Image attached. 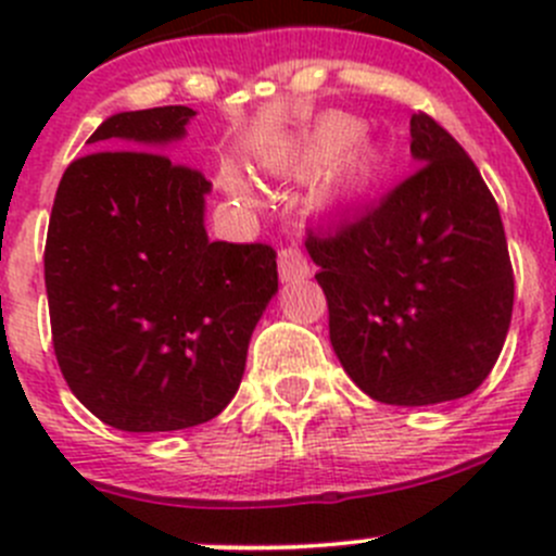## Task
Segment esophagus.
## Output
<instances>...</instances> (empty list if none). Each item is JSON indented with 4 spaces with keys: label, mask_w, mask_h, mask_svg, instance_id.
Masks as SVG:
<instances>
[{
    "label": "esophagus",
    "mask_w": 556,
    "mask_h": 556,
    "mask_svg": "<svg viewBox=\"0 0 556 556\" xmlns=\"http://www.w3.org/2000/svg\"><path fill=\"white\" fill-rule=\"evenodd\" d=\"M309 274V261H306V255L299 247H285V250L279 252V279H282L285 285L301 282V279H306Z\"/></svg>",
    "instance_id": "esophagus-1"
}]
</instances>
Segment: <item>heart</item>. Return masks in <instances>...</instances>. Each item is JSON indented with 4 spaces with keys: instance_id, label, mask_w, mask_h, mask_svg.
<instances>
[{
    "instance_id": "b5f03b06",
    "label": "heart",
    "mask_w": 556,
    "mask_h": 556,
    "mask_svg": "<svg viewBox=\"0 0 556 556\" xmlns=\"http://www.w3.org/2000/svg\"><path fill=\"white\" fill-rule=\"evenodd\" d=\"M361 139L363 123L357 117L344 115V112H328L285 153L279 166L299 177H309L341 159L325 188V199L333 206H350L371 190L379 174V155ZM226 185L237 195L250 193V185L233 169L226 172Z\"/></svg>"
}]
</instances>
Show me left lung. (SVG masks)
Here are the masks:
<instances>
[{"label": "left lung", "instance_id": "obj_1", "mask_svg": "<svg viewBox=\"0 0 556 556\" xmlns=\"http://www.w3.org/2000/svg\"><path fill=\"white\" fill-rule=\"evenodd\" d=\"M419 169L306 250L350 379L390 406L470 395L495 366L514 309L501 210L457 139L412 115Z\"/></svg>", "mask_w": 556, "mask_h": 556}]
</instances>
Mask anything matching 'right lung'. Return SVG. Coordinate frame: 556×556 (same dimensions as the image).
<instances>
[{
  "mask_svg": "<svg viewBox=\"0 0 556 556\" xmlns=\"http://www.w3.org/2000/svg\"><path fill=\"white\" fill-rule=\"evenodd\" d=\"M190 106L117 112L66 166L45 242L53 350L77 401L128 433L210 422L277 293L268 244L210 242L212 182L164 150Z\"/></svg>",
  "mask_w": 556,
  "mask_h": 556,
  "instance_id": "right-lung-1",
  "label": "right lung"
}]
</instances>
